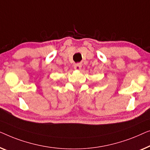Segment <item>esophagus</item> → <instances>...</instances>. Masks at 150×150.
I'll use <instances>...</instances> for the list:
<instances>
[{
  "instance_id": "esophagus-1",
  "label": "esophagus",
  "mask_w": 150,
  "mask_h": 150,
  "mask_svg": "<svg viewBox=\"0 0 150 150\" xmlns=\"http://www.w3.org/2000/svg\"><path fill=\"white\" fill-rule=\"evenodd\" d=\"M74 69L75 70H80L81 69V64L79 63H77L74 65Z\"/></svg>"
}]
</instances>
